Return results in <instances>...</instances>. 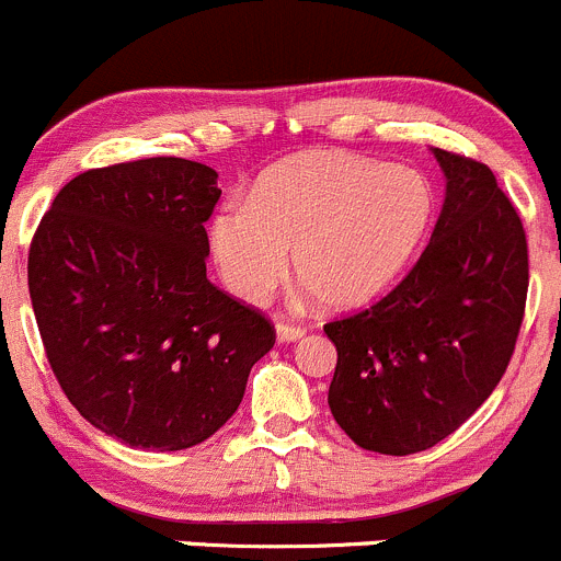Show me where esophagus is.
Instances as JSON below:
<instances>
[{
	"label": "esophagus",
	"mask_w": 561,
	"mask_h": 561,
	"mask_svg": "<svg viewBox=\"0 0 561 561\" xmlns=\"http://www.w3.org/2000/svg\"><path fill=\"white\" fill-rule=\"evenodd\" d=\"M302 335H305L302 327H291V324L275 327V337H278V343H294V341H299Z\"/></svg>",
	"instance_id": "1"
}]
</instances>
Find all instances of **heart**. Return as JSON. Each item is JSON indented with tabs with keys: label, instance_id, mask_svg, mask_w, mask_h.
Wrapping results in <instances>:
<instances>
[{
	"label": "heart",
	"instance_id": "heart-1",
	"mask_svg": "<svg viewBox=\"0 0 561 561\" xmlns=\"http://www.w3.org/2000/svg\"><path fill=\"white\" fill-rule=\"evenodd\" d=\"M436 215L431 182L341 149H310L264 171L245 202L226 204L209 248L226 288L259 305L294 275L332 310H357L396 286Z\"/></svg>",
	"mask_w": 561,
	"mask_h": 561
}]
</instances>
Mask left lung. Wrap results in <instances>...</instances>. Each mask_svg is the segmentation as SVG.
Segmentation results:
<instances>
[{
	"instance_id": "left-lung-1",
	"label": "left lung",
	"mask_w": 561,
	"mask_h": 561,
	"mask_svg": "<svg viewBox=\"0 0 561 561\" xmlns=\"http://www.w3.org/2000/svg\"><path fill=\"white\" fill-rule=\"evenodd\" d=\"M442 215L420 262L385 299L330 321V412L354 445L412 456L439 445L502 379L524 319L529 256L488 165L434 149Z\"/></svg>"
}]
</instances>
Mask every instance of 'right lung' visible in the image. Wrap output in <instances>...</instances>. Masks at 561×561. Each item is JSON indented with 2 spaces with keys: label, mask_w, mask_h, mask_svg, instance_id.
Wrapping results in <instances>:
<instances>
[{
  "label": "right lung",
  "mask_w": 561,
  "mask_h": 561,
  "mask_svg": "<svg viewBox=\"0 0 561 561\" xmlns=\"http://www.w3.org/2000/svg\"><path fill=\"white\" fill-rule=\"evenodd\" d=\"M218 171L147 158L70 180L30 248L37 330L65 396L127 447L202 445L275 330L207 280Z\"/></svg>",
  "instance_id": "right-lung-1"
}]
</instances>
